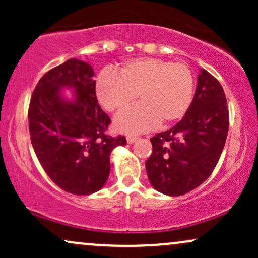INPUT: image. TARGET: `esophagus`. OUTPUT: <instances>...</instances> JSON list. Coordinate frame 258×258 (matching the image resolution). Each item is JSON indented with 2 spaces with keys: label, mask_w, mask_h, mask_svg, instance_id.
Returning <instances> with one entry per match:
<instances>
[{
  "label": "esophagus",
  "mask_w": 258,
  "mask_h": 258,
  "mask_svg": "<svg viewBox=\"0 0 258 258\" xmlns=\"http://www.w3.org/2000/svg\"><path fill=\"white\" fill-rule=\"evenodd\" d=\"M126 139H127V143L132 144V143H135L136 141H137L138 137H137V136H131V135H130V136H127Z\"/></svg>",
  "instance_id": "34e87169"
}]
</instances>
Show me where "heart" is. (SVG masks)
I'll list each match as a JSON object with an SVG mask.
<instances>
[{"instance_id":"b5f03b06","label":"heart","mask_w":258,"mask_h":258,"mask_svg":"<svg viewBox=\"0 0 258 258\" xmlns=\"http://www.w3.org/2000/svg\"><path fill=\"white\" fill-rule=\"evenodd\" d=\"M194 76L183 63L160 58H137L126 61L116 73L103 72L96 80V96L108 111H122L115 127L127 135L146 132L182 119L191 104Z\"/></svg>"}]
</instances>
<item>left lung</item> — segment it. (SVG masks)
Wrapping results in <instances>:
<instances>
[{
  "instance_id": "1",
  "label": "left lung",
  "mask_w": 258,
  "mask_h": 258,
  "mask_svg": "<svg viewBox=\"0 0 258 258\" xmlns=\"http://www.w3.org/2000/svg\"><path fill=\"white\" fill-rule=\"evenodd\" d=\"M228 127L223 88L217 79L201 69L193 102L184 117L172 128L150 138L153 153L146 168L153 188L178 197L205 182L220 160Z\"/></svg>"
}]
</instances>
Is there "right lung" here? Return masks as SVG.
Returning <instances> with one entry per match:
<instances>
[{
    "instance_id": "add662e5",
    "label": "right lung",
    "mask_w": 258,
    "mask_h": 258,
    "mask_svg": "<svg viewBox=\"0 0 258 258\" xmlns=\"http://www.w3.org/2000/svg\"><path fill=\"white\" fill-rule=\"evenodd\" d=\"M73 90V98L63 96ZM29 130L38 161L59 188L90 195L103 188L110 172L112 149L126 138L105 133L110 117L96 96L94 72L86 61L72 58L40 79L29 105Z\"/></svg>"
}]
</instances>
